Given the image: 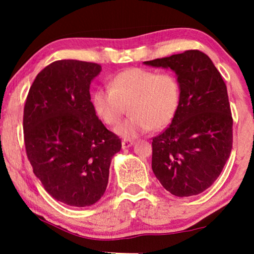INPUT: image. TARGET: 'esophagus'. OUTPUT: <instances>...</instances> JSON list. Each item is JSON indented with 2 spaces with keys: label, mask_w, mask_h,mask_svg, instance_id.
<instances>
[{
  "label": "esophagus",
  "mask_w": 254,
  "mask_h": 254,
  "mask_svg": "<svg viewBox=\"0 0 254 254\" xmlns=\"http://www.w3.org/2000/svg\"><path fill=\"white\" fill-rule=\"evenodd\" d=\"M131 145H133V141L130 140H124L121 142V147H123V149H128L129 147H131Z\"/></svg>",
  "instance_id": "34e87169"
}]
</instances>
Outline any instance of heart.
<instances>
[{
	"label": "heart",
	"instance_id": "obj_1",
	"mask_svg": "<svg viewBox=\"0 0 254 254\" xmlns=\"http://www.w3.org/2000/svg\"><path fill=\"white\" fill-rule=\"evenodd\" d=\"M182 89L171 72L128 68L113 76L109 88L91 93V105L103 124L114 126L129 105V119L114 131L124 138H135L149 130L162 129L175 118L180 105Z\"/></svg>",
	"mask_w": 254,
	"mask_h": 254
}]
</instances>
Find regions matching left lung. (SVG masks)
<instances>
[{"mask_svg":"<svg viewBox=\"0 0 254 254\" xmlns=\"http://www.w3.org/2000/svg\"><path fill=\"white\" fill-rule=\"evenodd\" d=\"M143 64L170 68L182 89L171 124L152 138V171L173 195H197L218 178L231 152L227 85L209 57L196 50Z\"/></svg>","mask_w":254,"mask_h":254,"instance_id":"left-lung-1","label":"left lung"}]
</instances>
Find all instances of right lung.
<instances>
[{"mask_svg":"<svg viewBox=\"0 0 254 254\" xmlns=\"http://www.w3.org/2000/svg\"><path fill=\"white\" fill-rule=\"evenodd\" d=\"M102 71L92 62L59 60L31 85L23 128L27 158L55 200L88 207L105 193L120 138L96 116L90 84Z\"/></svg>","mask_w":254,"mask_h":254,"instance_id":"add662e5","label":"right lung"}]
</instances>
